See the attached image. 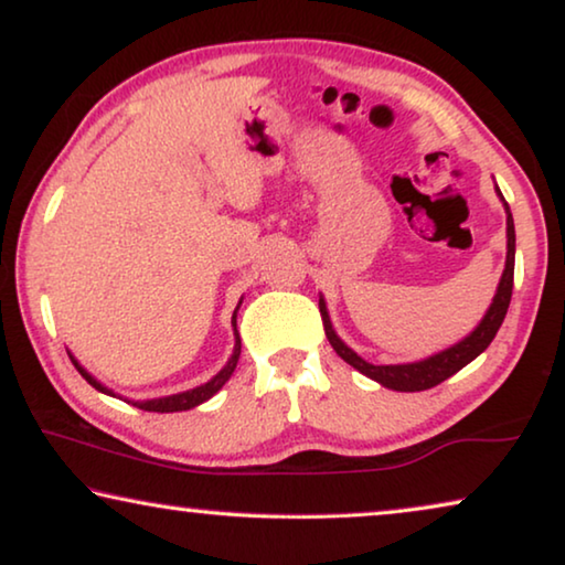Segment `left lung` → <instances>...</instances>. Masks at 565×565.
I'll list each match as a JSON object with an SVG mask.
<instances>
[{
    "instance_id": "left-lung-1",
    "label": "left lung",
    "mask_w": 565,
    "mask_h": 565,
    "mask_svg": "<svg viewBox=\"0 0 565 565\" xmlns=\"http://www.w3.org/2000/svg\"><path fill=\"white\" fill-rule=\"evenodd\" d=\"M498 195L502 198L500 190H498ZM502 202H504V198H502ZM504 213H508V260H504V271H502V279L498 286V294H494L490 309H487V315L482 317V322L477 324L475 332L465 337L461 342L454 344V348L439 352V355L418 360V363L373 365V363H367V360L360 358L358 352H352L348 344L337 337V332L332 330L330 315H327L324 299H319V315H322V322H324V334H327V340H330L337 355H340L348 365H352L363 375H367L370 381L381 383L391 391H401V393H416V391L434 388V385L444 383L446 377L459 373V370L469 365L477 355H482V352L490 348L494 334H498L504 315H508L510 297H512V276H515V223H512V213H510L508 202H504Z\"/></svg>"
}]
</instances>
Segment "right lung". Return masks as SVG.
<instances>
[{
    "label": "right lung",
    "mask_w": 565,
    "mask_h": 565,
    "mask_svg": "<svg viewBox=\"0 0 565 565\" xmlns=\"http://www.w3.org/2000/svg\"><path fill=\"white\" fill-rule=\"evenodd\" d=\"M238 311V309H235ZM235 311H233V330H235ZM238 358H241V337H238V330H235V348H233V355L228 360V365H225L221 373H217L213 381H207L205 385H198V388L192 391H184V393H174V395H167V398H151V401H134L131 406H137L141 411H154V414H174V411H190L200 406V403H205L207 398H213V395L223 388L225 383H228V377L233 375L235 365H238ZM73 360V355H71ZM73 365L78 367V373L86 377V381L94 385L96 391L106 393V395H114V391H108L106 385H100L94 375L88 373L86 367L78 365V360H73Z\"/></svg>",
    "instance_id": "right-lung-1"
}]
</instances>
